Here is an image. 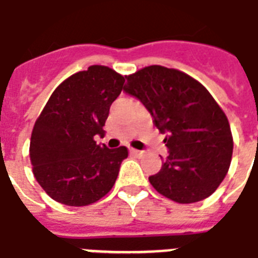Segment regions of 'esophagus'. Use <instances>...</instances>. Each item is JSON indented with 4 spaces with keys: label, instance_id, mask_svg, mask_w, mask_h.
<instances>
[{
    "label": "esophagus",
    "instance_id": "1",
    "mask_svg": "<svg viewBox=\"0 0 258 258\" xmlns=\"http://www.w3.org/2000/svg\"><path fill=\"white\" fill-rule=\"evenodd\" d=\"M130 152L134 155V156H136V158H140L142 155H143V151H139V150H135V148H131L130 150Z\"/></svg>",
    "mask_w": 258,
    "mask_h": 258
}]
</instances>
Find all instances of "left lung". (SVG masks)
<instances>
[{"mask_svg": "<svg viewBox=\"0 0 258 258\" xmlns=\"http://www.w3.org/2000/svg\"><path fill=\"white\" fill-rule=\"evenodd\" d=\"M125 79L124 91L150 111L169 150L162 169L148 177L151 185L180 204L211 196L233 152L225 112L200 82L176 69L152 64Z\"/></svg>", "mask_w": 258, "mask_h": 258, "instance_id": "8db88e82", "label": "left lung"}]
</instances>
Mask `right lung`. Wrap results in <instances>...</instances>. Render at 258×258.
<instances>
[{
    "label": "right lung",
    "instance_id": "1",
    "mask_svg": "<svg viewBox=\"0 0 258 258\" xmlns=\"http://www.w3.org/2000/svg\"><path fill=\"white\" fill-rule=\"evenodd\" d=\"M124 77L94 64L60 83L39 114L30 139L33 173L50 198L69 207L98 202L114 187L128 150L98 146L95 135L122 93Z\"/></svg>",
    "mask_w": 258,
    "mask_h": 258
}]
</instances>
